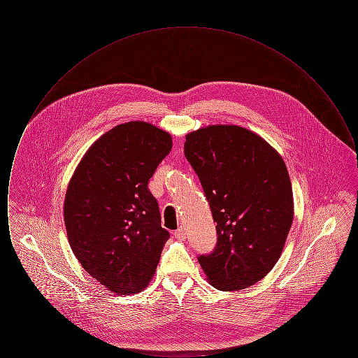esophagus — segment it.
I'll use <instances>...</instances> for the list:
<instances>
[{
    "label": "esophagus",
    "mask_w": 358,
    "mask_h": 358,
    "mask_svg": "<svg viewBox=\"0 0 358 358\" xmlns=\"http://www.w3.org/2000/svg\"><path fill=\"white\" fill-rule=\"evenodd\" d=\"M174 238H178V240H184V238H187V235H185V231L182 229V228H178L174 234Z\"/></svg>",
    "instance_id": "esophagus-1"
}]
</instances>
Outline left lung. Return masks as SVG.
Wrapping results in <instances>:
<instances>
[{
  "mask_svg": "<svg viewBox=\"0 0 358 358\" xmlns=\"http://www.w3.org/2000/svg\"><path fill=\"white\" fill-rule=\"evenodd\" d=\"M184 152L216 222L217 243L199 256L215 289H247L273 270L294 219L287 168L263 138L238 126L187 136Z\"/></svg>",
  "mask_w": 358,
  "mask_h": 358,
  "instance_id": "1",
  "label": "left lung"
}]
</instances>
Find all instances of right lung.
Wrapping results in <instances>:
<instances>
[{"instance_id":"right-lung-1","label":"right lung","mask_w":358,"mask_h":358,"mask_svg":"<svg viewBox=\"0 0 358 358\" xmlns=\"http://www.w3.org/2000/svg\"><path fill=\"white\" fill-rule=\"evenodd\" d=\"M171 150L166 131L146 122L123 123L88 149L69 181V245L85 271L110 291L145 289L171 236L148 187Z\"/></svg>"}]
</instances>
